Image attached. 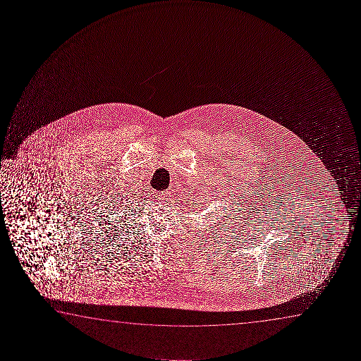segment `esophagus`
Wrapping results in <instances>:
<instances>
[{"instance_id":"34e87169","label":"esophagus","mask_w":361,"mask_h":361,"mask_svg":"<svg viewBox=\"0 0 361 361\" xmlns=\"http://www.w3.org/2000/svg\"><path fill=\"white\" fill-rule=\"evenodd\" d=\"M157 198H158V201H161V202H169L171 200V192H169V191L159 192Z\"/></svg>"}]
</instances>
